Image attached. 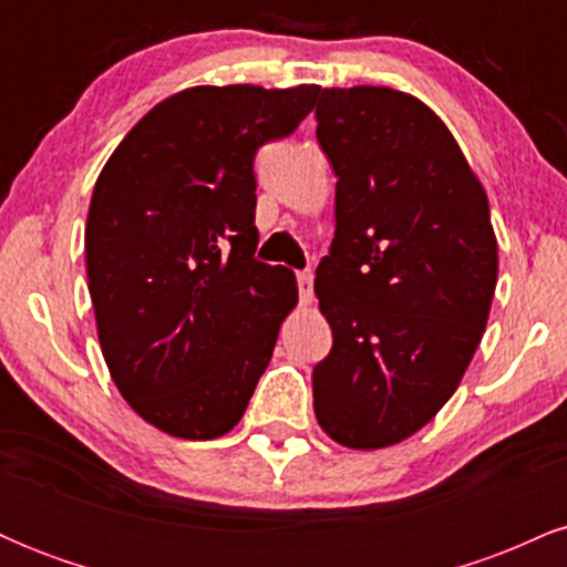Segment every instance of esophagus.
Instances as JSON below:
<instances>
[{
  "mask_svg": "<svg viewBox=\"0 0 567 567\" xmlns=\"http://www.w3.org/2000/svg\"><path fill=\"white\" fill-rule=\"evenodd\" d=\"M296 282L301 301L311 303V298H315V277H311V271H296Z\"/></svg>",
  "mask_w": 567,
  "mask_h": 567,
  "instance_id": "esophagus-1",
  "label": "esophagus"
}]
</instances>
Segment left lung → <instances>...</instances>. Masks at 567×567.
<instances>
[{
    "label": "left lung",
    "instance_id": "1",
    "mask_svg": "<svg viewBox=\"0 0 567 567\" xmlns=\"http://www.w3.org/2000/svg\"><path fill=\"white\" fill-rule=\"evenodd\" d=\"M317 141L336 181V237L315 292L333 349L315 413L357 451L408 440L451 400L485 333L498 245L485 188L426 103L324 87Z\"/></svg>",
    "mask_w": 567,
    "mask_h": 567
}]
</instances>
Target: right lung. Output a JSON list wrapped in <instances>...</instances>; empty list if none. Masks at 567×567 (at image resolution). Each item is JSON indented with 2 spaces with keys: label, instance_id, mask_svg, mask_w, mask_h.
Here are the masks:
<instances>
[{
  "label": "right lung",
  "instance_id": "obj_1",
  "mask_svg": "<svg viewBox=\"0 0 567 567\" xmlns=\"http://www.w3.org/2000/svg\"><path fill=\"white\" fill-rule=\"evenodd\" d=\"M317 93L181 90L97 175L84 229L97 341L130 408L173 437L237 426L298 301L290 269L252 258V159L301 125Z\"/></svg>",
  "mask_w": 567,
  "mask_h": 567
}]
</instances>
